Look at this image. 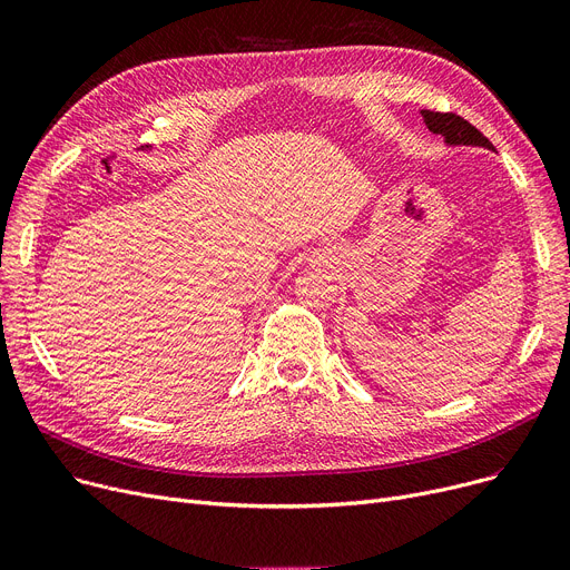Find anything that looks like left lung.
<instances>
[{
    "instance_id": "1",
    "label": "left lung",
    "mask_w": 570,
    "mask_h": 570,
    "mask_svg": "<svg viewBox=\"0 0 570 570\" xmlns=\"http://www.w3.org/2000/svg\"><path fill=\"white\" fill-rule=\"evenodd\" d=\"M421 115H423L425 127L434 136H441L445 147H485L494 153V145L460 115H453V112L443 115V112H434V110H421Z\"/></svg>"
}]
</instances>
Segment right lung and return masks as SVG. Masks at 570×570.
Segmentation results:
<instances>
[{
    "mask_svg": "<svg viewBox=\"0 0 570 570\" xmlns=\"http://www.w3.org/2000/svg\"><path fill=\"white\" fill-rule=\"evenodd\" d=\"M142 149H145V153H147V149H153V147H149V145H147V147H142Z\"/></svg>",
    "mask_w": 570,
    "mask_h": 570,
    "instance_id": "right-lung-1",
    "label": "right lung"
}]
</instances>
